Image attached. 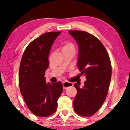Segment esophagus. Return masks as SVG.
<instances>
[{
  "label": "esophagus",
  "instance_id": "34e87169",
  "mask_svg": "<svg viewBox=\"0 0 130 130\" xmlns=\"http://www.w3.org/2000/svg\"><path fill=\"white\" fill-rule=\"evenodd\" d=\"M73 86V83L67 82H63V87L64 89H66L67 88H68L69 87H71Z\"/></svg>",
  "mask_w": 130,
  "mask_h": 130
}]
</instances>
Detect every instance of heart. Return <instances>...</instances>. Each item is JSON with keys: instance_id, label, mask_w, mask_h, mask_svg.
I'll return each mask as SVG.
<instances>
[{"instance_id": "heart-1", "label": "heart", "mask_w": 130, "mask_h": 130, "mask_svg": "<svg viewBox=\"0 0 130 130\" xmlns=\"http://www.w3.org/2000/svg\"><path fill=\"white\" fill-rule=\"evenodd\" d=\"M75 50V47L73 44L71 43V42H67L63 46V51L64 50Z\"/></svg>"}]
</instances>
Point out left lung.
<instances>
[{
    "instance_id": "obj_1",
    "label": "left lung",
    "mask_w": 130,
    "mask_h": 130,
    "mask_svg": "<svg viewBox=\"0 0 130 130\" xmlns=\"http://www.w3.org/2000/svg\"><path fill=\"white\" fill-rule=\"evenodd\" d=\"M79 47L77 67L80 75L86 76L85 86L77 89L73 101L75 112L82 117L95 114L107 96L112 75L111 63L107 51L102 42L86 31H69Z\"/></svg>"
}]
</instances>
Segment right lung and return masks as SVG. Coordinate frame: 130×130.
<instances>
[{
  "mask_svg": "<svg viewBox=\"0 0 130 130\" xmlns=\"http://www.w3.org/2000/svg\"><path fill=\"white\" fill-rule=\"evenodd\" d=\"M61 32L44 33L30 42L23 53L19 70V85L26 106L38 117H48L57 110L63 91L61 82H45L50 51Z\"/></svg>",
  "mask_w": 130,
  "mask_h": 130,
  "instance_id": "add662e5",
  "label": "right lung"
}]
</instances>
